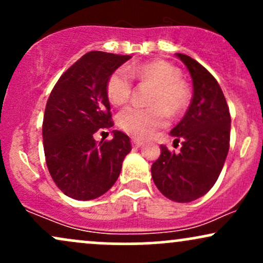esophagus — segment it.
I'll use <instances>...</instances> for the list:
<instances>
[{
    "instance_id": "esophagus-1",
    "label": "esophagus",
    "mask_w": 263,
    "mask_h": 263,
    "mask_svg": "<svg viewBox=\"0 0 263 263\" xmlns=\"http://www.w3.org/2000/svg\"><path fill=\"white\" fill-rule=\"evenodd\" d=\"M132 146L134 147H141V146H143V142L142 141H140V140H132Z\"/></svg>"
}]
</instances>
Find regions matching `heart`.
I'll return each instance as SVG.
<instances>
[{"mask_svg": "<svg viewBox=\"0 0 263 263\" xmlns=\"http://www.w3.org/2000/svg\"><path fill=\"white\" fill-rule=\"evenodd\" d=\"M132 74L136 79L155 85L151 107L128 106L117 116L120 128L135 138H147L168 123V114L179 116L190 104V89L180 79V70L164 60L144 63L128 68H119L108 77L106 92L114 105L127 102L132 93Z\"/></svg>", "mask_w": 263, "mask_h": 263, "instance_id": "b5f03b06", "label": "heart"}]
</instances>
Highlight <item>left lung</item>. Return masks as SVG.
I'll use <instances>...</instances> for the list:
<instances>
[{"label": "left lung", "instance_id": "left-lung-1", "mask_svg": "<svg viewBox=\"0 0 263 263\" xmlns=\"http://www.w3.org/2000/svg\"><path fill=\"white\" fill-rule=\"evenodd\" d=\"M176 55L188 68L193 99L180 122L171 131L182 141L179 153L161 146L152 164L153 182L164 197L189 203L213 188L221 173L230 147L231 117L222 90L203 65L185 54Z\"/></svg>", "mask_w": 263, "mask_h": 263}]
</instances>
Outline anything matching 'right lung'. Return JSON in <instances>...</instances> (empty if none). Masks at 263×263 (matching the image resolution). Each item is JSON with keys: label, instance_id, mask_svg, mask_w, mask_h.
<instances>
[{"label": "right lung", "instance_id": "right-lung-1", "mask_svg": "<svg viewBox=\"0 0 263 263\" xmlns=\"http://www.w3.org/2000/svg\"><path fill=\"white\" fill-rule=\"evenodd\" d=\"M129 55L86 53L65 71L50 92L43 119V147L48 171L57 186L77 200L101 197L114 185L129 137L114 131L110 141L96 142L93 134L114 126L106 84Z\"/></svg>", "mask_w": 263, "mask_h": 263}]
</instances>
